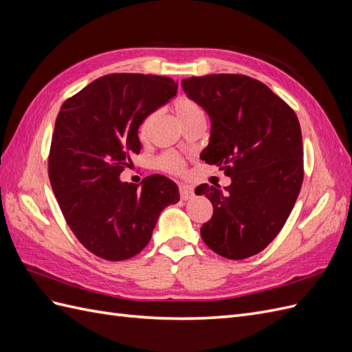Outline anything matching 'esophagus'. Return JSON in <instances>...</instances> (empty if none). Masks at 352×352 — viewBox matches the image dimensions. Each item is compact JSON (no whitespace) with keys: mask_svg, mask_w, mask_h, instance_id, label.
<instances>
[{"mask_svg":"<svg viewBox=\"0 0 352 352\" xmlns=\"http://www.w3.org/2000/svg\"><path fill=\"white\" fill-rule=\"evenodd\" d=\"M179 194H180V199L188 201L190 198H194V188L189 186V185H179Z\"/></svg>","mask_w":352,"mask_h":352,"instance_id":"esophagus-1","label":"esophagus"}]
</instances>
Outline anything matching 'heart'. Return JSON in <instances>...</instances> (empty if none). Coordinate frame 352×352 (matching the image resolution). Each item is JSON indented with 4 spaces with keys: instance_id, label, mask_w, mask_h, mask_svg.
<instances>
[{
    "instance_id": "b5f03b06",
    "label": "heart",
    "mask_w": 352,
    "mask_h": 352,
    "mask_svg": "<svg viewBox=\"0 0 352 352\" xmlns=\"http://www.w3.org/2000/svg\"><path fill=\"white\" fill-rule=\"evenodd\" d=\"M173 110H175L176 117L180 120V123L185 122L186 119H189V117L197 116V114H202L199 105L195 101L188 98V97L176 98V101L173 102ZM154 120H155V113L146 114L142 119L140 127H138V136H140V140L142 142H145L148 138H150L151 126H153ZM158 167L164 170V172L177 175V173L182 172L185 164L182 162V158H179L177 155L164 154L163 157H160V160H158Z\"/></svg>"
}]
</instances>
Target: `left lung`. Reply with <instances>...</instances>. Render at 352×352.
I'll return each instance as SVG.
<instances>
[{"label":"left lung","mask_w":352,"mask_h":352,"mask_svg":"<svg viewBox=\"0 0 352 352\" xmlns=\"http://www.w3.org/2000/svg\"><path fill=\"white\" fill-rule=\"evenodd\" d=\"M182 88L211 122L201 160L232 180L225 189L207 184L195 189L214 208L201 238L221 257L248 258L278 236L301 190L300 122L269 87L243 74L189 78Z\"/></svg>","instance_id":"left-lung-1"}]
</instances>
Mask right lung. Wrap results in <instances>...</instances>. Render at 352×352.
Here are the masks:
<instances>
[{"label":"right lung","instance_id":"right-lung-1","mask_svg":"<svg viewBox=\"0 0 352 352\" xmlns=\"http://www.w3.org/2000/svg\"><path fill=\"white\" fill-rule=\"evenodd\" d=\"M177 92L166 76L113 73L89 83L61 105L48 158L50 182L74 236L109 261L140 254L160 212L179 202L177 185L151 175L122 182L123 168L140 154L138 127L146 114Z\"/></svg>","mask_w":352,"mask_h":352}]
</instances>
